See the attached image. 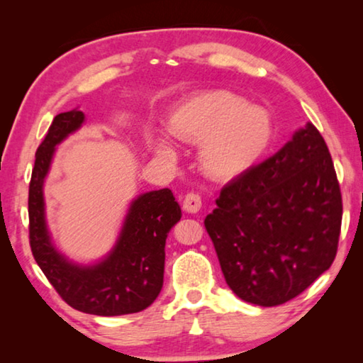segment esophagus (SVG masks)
Wrapping results in <instances>:
<instances>
[{
  "label": "esophagus",
  "mask_w": 363,
  "mask_h": 363,
  "mask_svg": "<svg viewBox=\"0 0 363 363\" xmlns=\"http://www.w3.org/2000/svg\"><path fill=\"white\" fill-rule=\"evenodd\" d=\"M182 208H184V211H187V213H199L201 208V199L196 194L190 192L184 196Z\"/></svg>",
  "instance_id": "esophagus-1"
}]
</instances>
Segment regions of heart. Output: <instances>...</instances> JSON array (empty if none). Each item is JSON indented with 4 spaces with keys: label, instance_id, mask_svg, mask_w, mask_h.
I'll return each instance as SVG.
<instances>
[{
    "label": "heart",
    "instance_id": "heart-1",
    "mask_svg": "<svg viewBox=\"0 0 363 363\" xmlns=\"http://www.w3.org/2000/svg\"><path fill=\"white\" fill-rule=\"evenodd\" d=\"M164 126L181 143L199 144L201 173L216 182H229L256 167L274 140L269 110L227 89L201 91L179 101ZM150 147L158 157L174 155L163 136H153Z\"/></svg>",
    "mask_w": 363,
    "mask_h": 363
}]
</instances>
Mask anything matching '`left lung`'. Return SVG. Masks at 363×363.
<instances>
[{
	"label": "left lung",
	"mask_w": 363,
	"mask_h": 363,
	"mask_svg": "<svg viewBox=\"0 0 363 363\" xmlns=\"http://www.w3.org/2000/svg\"><path fill=\"white\" fill-rule=\"evenodd\" d=\"M205 219L224 279L238 298L272 307L330 269L342 200L322 134L307 123L281 149L220 190Z\"/></svg>",
	"instance_id": "obj_1"
}]
</instances>
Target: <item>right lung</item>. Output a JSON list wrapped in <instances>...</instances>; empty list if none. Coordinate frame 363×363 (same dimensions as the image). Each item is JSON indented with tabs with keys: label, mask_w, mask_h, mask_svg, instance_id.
<instances>
[{
	"label": "right lung",
	"mask_w": 363,
	"mask_h": 363,
	"mask_svg": "<svg viewBox=\"0 0 363 363\" xmlns=\"http://www.w3.org/2000/svg\"><path fill=\"white\" fill-rule=\"evenodd\" d=\"M83 123L82 110L56 115L36 150L28 189L30 247L49 284L73 309L104 317L134 314L162 291L164 245L181 219V208L169 189L152 190L131 201L118 240L101 262L79 266L59 253L48 232L43 186L56 145Z\"/></svg>",
	"instance_id": "obj_1"
}]
</instances>
